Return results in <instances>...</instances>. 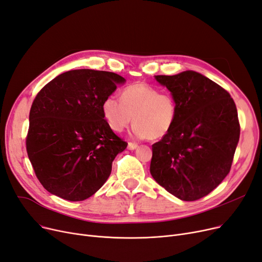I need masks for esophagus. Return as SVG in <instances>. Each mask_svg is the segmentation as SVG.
<instances>
[{"label": "esophagus", "mask_w": 262, "mask_h": 262, "mask_svg": "<svg viewBox=\"0 0 262 262\" xmlns=\"http://www.w3.org/2000/svg\"><path fill=\"white\" fill-rule=\"evenodd\" d=\"M138 147V144L137 143H135V142H128V149L129 150H135V149H137Z\"/></svg>", "instance_id": "esophagus-1"}]
</instances>
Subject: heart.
<instances>
[{"mask_svg": "<svg viewBox=\"0 0 262 262\" xmlns=\"http://www.w3.org/2000/svg\"><path fill=\"white\" fill-rule=\"evenodd\" d=\"M101 111L113 132H123L133 121L135 137L152 140L168 135L178 119L176 98L144 82L124 88L121 99L115 95L107 96Z\"/></svg>", "mask_w": 262, "mask_h": 262, "instance_id": "b5f03b06", "label": "heart"}]
</instances>
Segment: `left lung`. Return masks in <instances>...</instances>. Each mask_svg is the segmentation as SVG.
<instances>
[{"label": "left lung", "instance_id": "8db88e82", "mask_svg": "<svg viewBox=\"0 0 262 262\" xmlns=\"http://www.w3.org/2000/svg\"><path fill=\"white\" fill-rule=\"evenodd\" d=\"M155 79L176 98L178 119L152 145L150 172L177 198L198 200L230 171L240 138L235 104L225 89L194 71Z\"/></svg>", "mask_w": 262, "mask_h": 262}]
</instances>
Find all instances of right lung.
I'll return each instance as SVG.
<instances>
[{
  "mask_svg": "<svg viewBox=\"0 0 262 262\" xmlns=\"http://www.w3.org/2000/svg\"><path fill=\"white\" fill-rule=\"evenodd\" d=\"M125 79L75 70L45 85L30 110L27 152L40 184L70 201L88 199L104 185L116 156L127 146L108 126L104 99Z\"/></svg>",
  "mask_w": 262,
  "mask_h": 262,
  "instance_id": "add662e5",
  "label": "right lung"
}]
</instances>
